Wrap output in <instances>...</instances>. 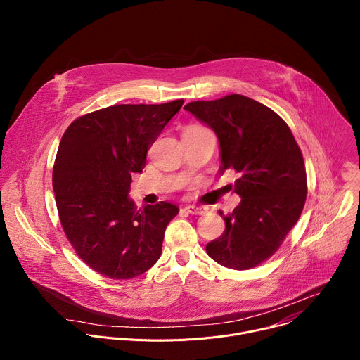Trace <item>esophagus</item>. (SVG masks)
<instances>
[{
  "label": "esophagus",
  "instance_id": "34e87169",
  "mask_svg": "<svg viewBox=\"0 0 360 360\" xmlns=\"http://www.w3.org/2000/svg\"><path fill=\"white\" fill-rule=\"evenodd\" d=\"M185 211L191 215H203L205 212H207V208L196 207V205H188V207H185Z\"/></svg>",
  "mask_w": 360,
  "mask_h": 360
}]
</instances>
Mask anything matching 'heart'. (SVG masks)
Listing matches in <instances>:
<instances>
[{
	"instance_id": "b5f03b06",
	"label": "heart",
	"mask_w": 360,
	"mask_h": 360,
	"mask_svg": "<svg viewBox=\"0 0 360 360\" xmlns=\"http://www.w3.org/2000/svg\"><path fill=\"white\" fill-rule=\"evenodd\" d=\"M202 127H199V125H191V127H188L186 129H200Z\"/></svg>"
}]
</instances>
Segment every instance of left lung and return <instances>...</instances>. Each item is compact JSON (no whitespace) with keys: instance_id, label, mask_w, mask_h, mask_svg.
I'll return each instance as SVG.
<instances>
[{"instance_id":"8db88e82","label":"left lung","mask_w":360,"mask_h":360,"mask_svg":"<svg viewBox=\"0 0 360 360\" xmlns=\"http://www.w3.org/2000/svg\"><path fill=\"white\" fill-rule=\"evenodd\" d=\"M218 135L221 171L233 169L240 203L224 217V233L207 245L219 265L246 271L269 259L297 222L307 181L302 150L288 124L245 95L193 101L184 107Z\"/></svg>"}]
</instances>
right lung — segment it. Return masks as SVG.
Wrapping results in <instances>:
<instances>
[{
    "label": "right lung",
    "mask_w": 360,
    "mask_h": 360,
    "mask_svg": "<svg viewBox=\"0 0 360 360\" xmlns=\"http://www.w3.org/2000/svg\"><path fill=\"white\" fill-rule=\"evenodd\" d=\"M182 104L107 107L72 121L61 138L53 171L60 222L81 261L102 276L132 279L160 259L179 210L164 200L138 210L128 192L131 174L142 172Z\"/></svg>",
    "instance_id": "add662e5"
}]
</instances>
